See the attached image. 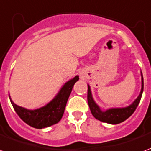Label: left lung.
I'll list each match as a JSON object with an SVG mask.
<instances>
[{"label":"left lung","mask_w":151,"mask_h":151,"mask_svg":"<svg viewBox=\"0 0 151 151\" xmlns=\"http://www.w3.org/2000/svg\"><path fill=\"white\" fill-rule=\"evenodd\" d=\"M143 91V78L142 75V89L138 98L136 99L133 104L130 106L124 107V108H111L106 110V111H103L99 107L98 105L93 100L91 92L89 85L88 86V103L90 107L91 112L96 119L102 121L104 123H111V124H118L127 119L128 118L133 114L134 111L139 105L141 100L142 95Z\"/></svg>","instance_id":"left-lung-1"}]
</instances>
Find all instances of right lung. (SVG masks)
Masks as SVG:
<instances>
[{
	"mask_svg": "<svg viewBox=\"0 0 151 151\" xmlns=\"http://www.w3.org/2000/svg\"><path fill=\"white\" fill-rule=\"evenodd\" d=\"M79 80V76L69 80L61 88L58 95L53 99L49 104L39 109L27 110L17 106L10 99L13 108L19 117L28 125L34 128L42 129L54 125L60 122L63 116L68 97L71 92L75 83ZM10 98V96H9Z\"/></svg>",
	"mask_w": 151,
	"mask_h": 151,
	"instance_id": "obj_1",
	"label": "right lung"
}]
</instances>
